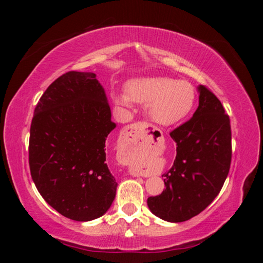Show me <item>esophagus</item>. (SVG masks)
<instances>
[{"instance_id":"1","label":"esophagus","mask_w":263,"mask_h":263,"mask_svg":"<svg viewBox=\"0 0 263 263\" xmlns=\"http://www.w3.org/2000/svg\"><path fill=\"white\" fill-rule=\"evenodd\" d=\"M148 127V124L146 123H136L132 124V125H128L126 127V139L127 142H131L132 145H142L145 140V130ZM132 175L135 176H141L142 173H140L139 171H132L131 172Z\"/></svg>"}]
</instances>
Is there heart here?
Segmentation results:
<instances>
[{"mask_svg":"<svg viewBox=\"0 0 263 263\" xmlns=\"http://www.w3.org/2000/svg\"><path fill=\"white\" fill-rule=\"evenodd\" d=\"M196 100L194 87L171 78H147L130 83L127 94H116V103L130 106L132 101L146 104L148 117L160 125H173L184 119Z\"/></svg>","mask_w":263,"mask_h":263,"instance_id":"obj_1","label":"heart"}]
</instances>
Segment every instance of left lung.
<instances>
[{"label":"left lung","instance_id":"left-lung-1","mask_svg":"<svg viewBox=\"0 0 263 263\" xmlns=\"http://www.w3.org/2000/svg\"><path fill=\"white\" fill-rule=\"evenodd\" d=\"M199 103L193 118L173 130L176 158L162 175L166 189L147 198L155 216L171 222L201 213L217 197L232 159L230 117L205 86L198 87Z\"/></svg>","mask_w":263,"mask_h":263}]
</instances>
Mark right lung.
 <instances>
[{
    "label": "right lung",
    "instance_id": "1",
    "mask_svg": "<svg viewBox=\"0 0 263 263\" xmlns=\"http://www.w3.org/2000/svg\"><path fill=\"white\" fill-rule=\"evenodd\" d=\"M116 127L94 73L67 72L35 105L29 164L39 194L62 216L96 219L112 204L117 182L106 164V138Z\"/></svg>",
    "mask_w": 263,
    "mask_h": 263
}]
</instances>
